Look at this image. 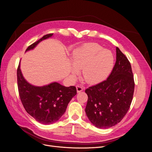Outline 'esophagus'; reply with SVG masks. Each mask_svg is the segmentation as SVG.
Returning <instances> with one entry per match:
<instances>
[{
  "mask_svg": "<svg viewBox=\"0 0 152 152\" xmlns=\"http://www.w3.org/2000/svg\"><path fill=\"white\" fill-rule=\"evenodd\" d=\"M76 88H77V93H80L81 91H83V87H82V86H79V85H77V86H76Z\"/></svg>",
  "mask_w": 152,
  "mask_h": 152,
  "instance_id": "34e87169",
  "label": "esophagus"
}]
</instances>
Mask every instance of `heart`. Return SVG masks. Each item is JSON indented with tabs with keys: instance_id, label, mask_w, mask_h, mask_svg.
<instances>
[{
	"instance_id": "heart-1",
	"label": "heart",
	"mask_w": 152,
	"mask_h": 152,
	"mask_svg": "<svg viewBox=\"0 0 152 152\" xmlns=\"http://www.w3.org/2000/svg\"><path fill=\"white\" fill-rule=\"evenodd\" d=\"M73 66L71 74L74 76L81 69V76L89 84L103 82L114 68L115 57L111 50L104 49L95 42L85 43L75 49L71 54Z\"/></svg>"
}]
</instances>
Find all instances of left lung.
Here are the masks:
<instances>
[{"label":"left lung","mask_w":152,"mask_h":152,"mask_svg":"<svg viewBox=\"0 0 152 152\" xmlns=\"http://www.w3.org/2000/svg\"><path fill=\"white\" fill-rule=\"evenodd\" d=\"M134 86L131 64L117 47L116 61L110 76L85 90L88 97L85 113L90 121L99 129L118 124L131 106Z\"/></svg>","instance_id":"1"}]
</instances>
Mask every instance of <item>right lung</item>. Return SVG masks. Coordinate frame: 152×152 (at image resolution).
<instances>
[{
  "label": "right lung",
  "mask_w": 152,
  "mask_h": 152,
  "mask_svg": "<svg viewBox=\"0 0 152 152\" xmlns=\"http://www.w3.org/2000/svg\"><path fill=\"white\" fill-rule=\"evenodd\" d=\"M53 35V33L45 35L28 46L25 52L33 50L41 41ZM17 83L20 99L26 111L42 124H51L58 121L66 112L70 101L77 94L75 86L66 87L56 82L42 86L30 84L21 73L20 62L17 69Z\"/></svg>",
  "instance_id": "1"
}]
</instances>
